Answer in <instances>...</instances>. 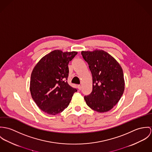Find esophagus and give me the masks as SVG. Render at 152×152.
<instances>
[{
    "mask_svg": "<svg viewBox=\"0 0 152 152\" xmlns=\"http://www.w3.org/2000/svg\"><path fill=\"white\" fill-rule=\"evenodd\" d=\"M78 88L79 90H80L82 89V86L80 85H78Z\"/></svg>",
    "mask_w": 152,
    "mask_h": 152,
    "instance_id": "obj_1",
    "label": "esophagus"
}]
</instances>
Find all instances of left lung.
Listing matches in <instances>:
<instances>
[{
  "label": "left lung",
  "instance_id": "1",
  "mask_svg": "<svg viewBox=\"0 0 152 152\" xmlns=\"http://www.w3.org/2000/svg\"><path fill=\"white\" fill-rule=\"evenodd\" d=\"M93 77L91 93L84 97L87 105L99 113L111 110L125 89L123 70L117 60L102 50L82 51Z\"/></svg>",
  "mask_w": 152,
  "mask_h": 152
}]
</instances>
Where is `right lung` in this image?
I'll return each instance as SVG.
<instances>
[{
  "label": "right lung",
  "mask_w": 152,
  "mask_h": 152,
  "mask_svg": "<svg viewBox=\"0 0 152 152\" xmlns=\"http://www.w3.org/2000/svg\"><path fill=\"white\" fill-rule=\"evenodd\" d=\"M77 52L56 50L42 57L35 66L30 90L31 97L42 111L56 115L66 108L77 90L68 84L69 62Z\"/></svg>",
  "instance_id": "right-lung-1"
}]
</instances>
